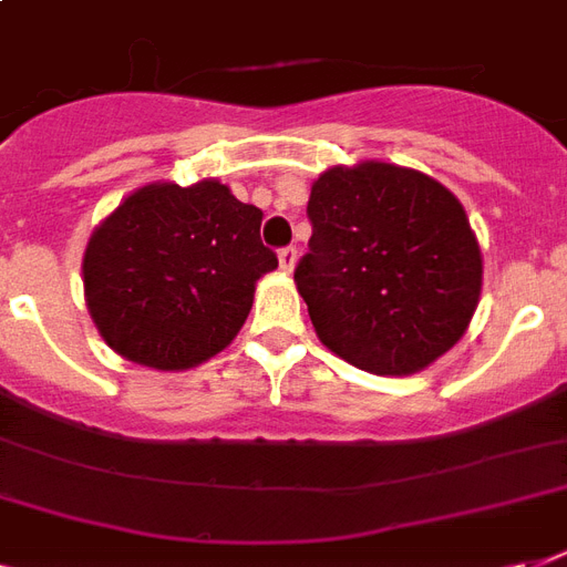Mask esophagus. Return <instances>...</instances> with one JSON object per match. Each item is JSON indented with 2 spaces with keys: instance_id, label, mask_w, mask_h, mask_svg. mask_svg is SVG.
Listing matches in <instances>:
<instances>
[{
  "instance_id": "1",
  "label": "esophagus",
  "mask_w": 567,
  "mask_h": 567,
  "mask_svg": "<svg viewBox=\"0 0 567 567\" xmlns=\"http://www.w3.org/2000/svg\"><path fill=\"white\" fill-rule=\"evenodd\" d=\"M279 267H282L285 274H293V267H297V247L279 249Z\"/></svg>"
}]
</instances>
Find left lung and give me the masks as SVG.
<instances>
[{"label": "left lung", "mask_w": 567, "mask_h": 567, "mask_svg": "<svg viewBox=\"0 0 567 567\" xmlns=\"http://www.w3.org/2000/svg\"><path fill=\"white\" fill-rule=\"evenodd\" d=\"M309 220L293 282L332 353L377 377H409L465 336L483 252L441 182L400 164H338L311 182Z\"/></svg>", "instance_id": "8db88e82"}]
</instances>
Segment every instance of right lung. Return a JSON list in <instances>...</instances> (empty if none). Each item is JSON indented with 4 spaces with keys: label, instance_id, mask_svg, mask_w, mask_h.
I'll return each instance as SVG.
<instances>
[{
    "label": "right lung",
    "instance_id": "add662e5",
    "mask_svg": "<svg viewBox=\"0 0 567 567\" xmlns=\"http://www.w3.org/2000/svg\"><path fill=\"white\" fill-rule=\"evenodd\" d=\"M261 217L217 179L128 194L82 258L84 302L102 341L153 371H188L226 350L256 282L279 267L258 235Z\"/></svg>",
    "mask_w": 567,
    "mask_h": 567
}]
</instances>
